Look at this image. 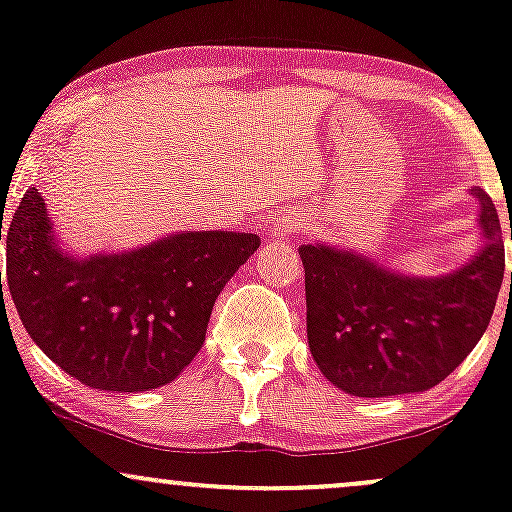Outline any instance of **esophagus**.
I'll return each mask as SVG.
<instances>
[{"mask_svg":"<svg viewBox=\"0 0 512 512\" xmlns=\"http://www.w3.org/2000/svg\"><path fill=\"white\" fill-rule=\"evenodd\" d=\"M292 234V225H287V222H280V225L273 227V237L278 239H287Z\"/></svg>","mask_w":512,"mask_h":512,"instance_id":"34e87169","label":"esophagus"}]
</instances>
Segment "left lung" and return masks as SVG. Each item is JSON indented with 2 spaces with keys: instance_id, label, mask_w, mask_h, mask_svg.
<instances>
[{
  "instance_id": "1",
  "label": "left lung",
  "mask_w": 512,
  "mask_h": 512,
  "mask_svg": "<svg viewBox=\"0 0 512 512\" xmlns=\"http://www.w3.org/2000/svg\"><path fill=\"white\" fill-rule=\"evenodd\" d=\"M472 193L488 241L474 261L445 278H404L350 251L302 246L309 348L338 389L370 399L426 392L484 336L503 283L505 249L491 198L479 186Z\"/></svg>"
}]
</instances>
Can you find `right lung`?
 <instances>
[{
    "label": "right lung",
    "instance_id": "add662e5",
    "mask_svg": "<svg viewBox=\"0 0 512 512\" xmlns=\"http://www.w3.org/2000/svg\"><path fill=\"white\" fill-rule=\"evenodd\" d=\"M4 241L7 287L26 331L62 370L108 392L176 380L203 346L222 287L261 246L249 232H191L74 261L55 249L38 188L21 198Z\"/></svg>",
    "mask_w": 512,
    "mask_h": 512
}]
</instances>
